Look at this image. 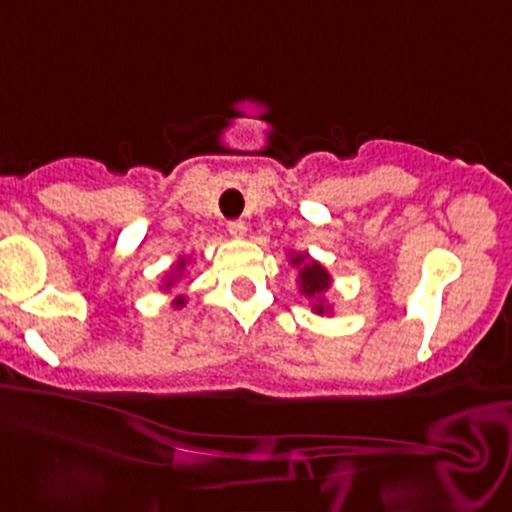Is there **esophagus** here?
<instances>
[{
	"mask_svg": "<svg viewBox=\"0 0 512 512\" xmlns=\"http://www.w3.org/2000/svg\"><path fill=\"white\" fill-rule=\"evenodd\" d=\"M227 229H229V234L234 236V238H243L245 231H248V227H245V222H241V220H231L227 224Z\"/></svg>",
	"mask_w": 512,
	"mask_h": 512,
	"instance_id": "1",
	"label": "esophagus"
}]
</instances>
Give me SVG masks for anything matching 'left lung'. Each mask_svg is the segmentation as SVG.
<instances>
[{"label":"left lung","instance_id":"8db88e82","mask_svg":"<svg viewBox=\"0 0 512 512\" xmlns=\"http://www.w3.org/2000/svg\"><path fill=\"white\" fill-rule=\"evenodd\" d=\"M290 262L299 269V278H297L299 292H302L304 297H309V299H313V302H316V304H313V311H316V313L330 311V304H325L323 295L327 292V288H330L332 278L325 271L323 264L311 260L309 255H295Z\"/></svg>","mask_w":512,"mask_h":512}]
</instances>
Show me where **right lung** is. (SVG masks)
I'll return each instance as SVG.
<instances>
[{
    "label": "right lung",
    "instance_id": "obj_1",
    "mask_svg": "<svg viewBox=\"0 0 512 512\" xmlns=\"http://www.w3.org/2000/svg\"><path fill=\"white\" fill-rule=\"evenodd\" d=\"M185 264H187L185 257H180V262H177V264H175V269H173V274H175V276H168L166 288H170V285H173V283L177 281V278L182 276V271H185ZM185 302H187V297H185V295H180V297H175V299H173V306H175V309H180V306H185Z\"/></svg>",
    "mask_w": 512,
    "mask_h": 512
}]
</instances>
